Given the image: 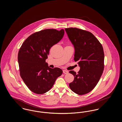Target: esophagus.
I'll return each mask as SVG.
<instances>
[{
	"mask_svg": "<svg viewBox=\"0 0 122 122\" xmlns=\"http://www.w3.org/2000/svg\"><path fill=\"white\" fill-rule=\"evenodd\" d=\"M63 73L64 74H67L69 73V71H67V70H63Z\"/></svg>",
	"mask_w": 122,
	"mask_h": 122,
	"instance_id": "esophagus-1",
	"label": "esophagus"
}]
</instances>
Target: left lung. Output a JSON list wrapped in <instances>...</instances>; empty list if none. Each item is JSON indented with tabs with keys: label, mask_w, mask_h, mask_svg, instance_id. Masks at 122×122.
<instances>
[{
	"label": "left lung",
	"mask_w": 122,
	"mask_h": 122,
	"mask_svg": "<svg viewBox=\"0 0 122 122\" xmlns=\"http://www.w3.org/2000/svg\"><path fill=\"white\" fill-rule=\"evenodd\" d=\"M65 30L75 48L74 60L80 67L78 74L70 71L75 79L69 86L76 94L84 95L93 90L102 74L104 66L103 47L90 32L76 28Z\"/></svg>",
	"instance_id": "8db88e82"
}]
</instances>
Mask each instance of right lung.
<instances>
[{
	"instance_id": "obj_1",
	"label": "right lung",
	"mask_w": 122,
	"mask_h": 122,
	"mask_svg": "<svg viewBox=\"0 0 122 122\" xmlns=\"http://www.w3.org/2000/svg\"><path fill=\"white\" fill-rule=\"evenodd\" d=\"M64 34V29L41 30L30 36L20 47L18 55L20 75L33 92H47L62 74V70L49 68L45 61L51 47L62 39Z\"/></svg>"
}]
</instances>
